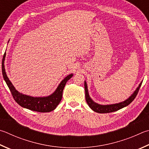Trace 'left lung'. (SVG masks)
<instances>
[{
    "label": "left lung",
    "instance_id": "1",
    "mask_svg": "<svg viewBox=\"0 0 149 149\" xmlns=\"http://www.w3.org/2000/svg\"><path fill=\"white\" fill-rule=\"evenodd\" d=\"M142 82L139 84L138 87L134 93V94L128 98L126 100L124 101L123 102L118 103V104H111V105H100L98 104H96L92 100V99L90 98L88 94V88H87V85H86V83L85 81V98L86 101L88 106L90 107L92 109H93L94 111L99 113H111L116 111H118L122 108L128 105L132 101L134 100L136 98L137 93H138L139 88L141 87V85Z\"/></svg>",
    "mask_w": 149,
    "mask_h": 149
}]
</instances>
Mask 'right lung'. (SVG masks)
I'll use <instances>...</instances> for the list:
<instances>
[{
  "label": "right lung",
  "instance_id": "obj_1",
  "mask_svg": "<svg viewBox=\"0 0 149 149\" xmlns=\"http://www.w3.org/2000/svg\"><path fill=\"white\" fill-rule=\"evenodd\" d=\"M5 56H6V52L4 54L2 61V75L15 101L21 107L34 111L47 113L52 111L55 109L61 101L63 89L66 82L73 76V74H70L64 78L59 84L56 91L50 96L47 97H32L27 96L16 91L14 86L10 82L8 77H7L4 65Z\"/></svg>",
  "mask_w": 149,
  "mask_h": 149
}]
</instances>
